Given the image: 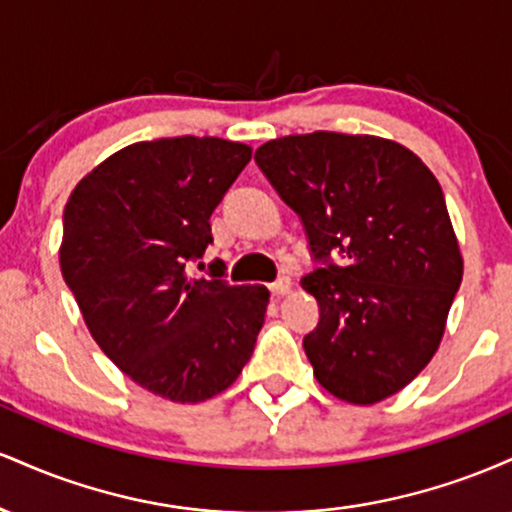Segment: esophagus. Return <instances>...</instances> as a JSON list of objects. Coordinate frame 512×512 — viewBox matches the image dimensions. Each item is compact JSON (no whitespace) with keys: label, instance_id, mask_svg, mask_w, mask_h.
I'll return each mask as SVG.
<instances>
[{"label":"esophagus","instance_id":"34e87169","mask_svg":"<svg viewBox=\"0 0 512 512\" xmlns=\"http://www.w3.org/2000/svg\"><path fill=\"white\" fill-rule=\"evenodd\" d=\"M269 291H272V296H284V293L291 291V279L289 276H279V279L274 281V284H269Z\"/></svg>","mask_w":512,"mask_h":512}]
</instances>
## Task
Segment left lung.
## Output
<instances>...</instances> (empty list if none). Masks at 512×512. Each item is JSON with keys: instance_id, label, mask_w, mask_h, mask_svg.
<instances>
[{"instance_id": "1", "label": "left lung", "mask_w": 512, "mask_h": 512, "mask_svg": "<svg viewBox=\"0 0 512 512\" xmlns=\"http://www.w3.org/2000/svg\"><path fill=\"white\" fill-rule=\"evenodd\" d=\"M255 161L301 216L317 262L301 281L320 305L303 337L317 383L351 404L395 395L436 354L462 281L436 175L370 134H293Z\"/></svg>"}]
</instances>
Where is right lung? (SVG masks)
Listing matches in <instances>:
<instances>
[{"mask_svg":"<svg viewBox=\"0 0 512 512\" xmlns=\"http://www.w3.org/2000/svg\"><path fill=\"white\" fill-rule=\"evenodd\" d=\"M250 158V146L216 137L139 142L93 168L64 207L60 267L88 332L170 402H204L236 383L262 330L264 286H231L219 260L209 279L187 272Z\"/></svg>","mask_w":512,"mask_h":512,"instance_id":"add662e5","label":"right lung"}]
</instances>
